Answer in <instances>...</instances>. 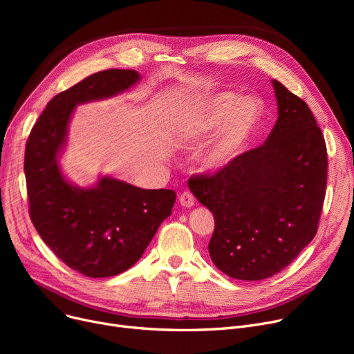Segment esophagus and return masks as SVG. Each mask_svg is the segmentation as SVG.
<instances>
[{"instance_id":"1","label":"esophagus","mask_w":354,"mask_h":354,"mask_svg":"<svg viewBox=\"0 0 354 354\" xmlns=\"http://www.w3.org/2000/svg\"><path fill=\"white\" fill-rule=\"evenodd\" d=\"M179 203H180L183 208H191V207H194L195 198H194V195L191 192H182L179 195Z\"/></svg>"}]
</instances>
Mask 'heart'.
Returning <instances> with one entry per match:
<instances>
[{"label":"heart","instance_id":"1","mask_svg":"<svg viewBox=\"0 0 354 354\" xmlns=\"http://www.w3.org/2000/svg\"><path fill=\"white\" fill-rule=\"evenodd\" d=\"M259 116L261 109L254 100H239L228 91L218 93L202 102L196 115L182 123L179 133L185 140H198L222 126L203 159L208 171H219L243 151Z\"/></svg>","mask_w":354,"mask_h":354}]
</instances>
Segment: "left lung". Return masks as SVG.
I'll return each instance as SVG.
<instances>
[{"instance_id":"obj_1","label":"left lung","mask_w":354,"mask_h":354,"mask_svg":"<svg viewBox=\"0 0 354 354\" xmlns=\"http://www.w3.org/2000/svg\"><path fill=\"white\" fill-rule=\"evenodd\" d=\"M278 119L266 143L188 187L215 219L208 251L218 270L258 281L284 270L317 232L327 149L304 100L271 80Z\"/></svg>"}]
</instances>
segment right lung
Masks as SVG:
<instances>
[{"label":"right lung","mask_w":354,"mask_h":354,"mask_svg":"<svg viewBox=\"0 0 354 354\" xmlns=\"http://www.w3.org/2000/svg\"><path fill=\"white\" fill-rule=\"evenodd\" d=\"M139 80L135 70L111 68L59 93L35 122L26 146L32 224L66 266L90 278L118 275L136 264L176 199L171 189H142L111 176L80 188L60 169L74 107L120 95Z\"/></svg>","instance_id":"right-lung-1"}]
</instances>
